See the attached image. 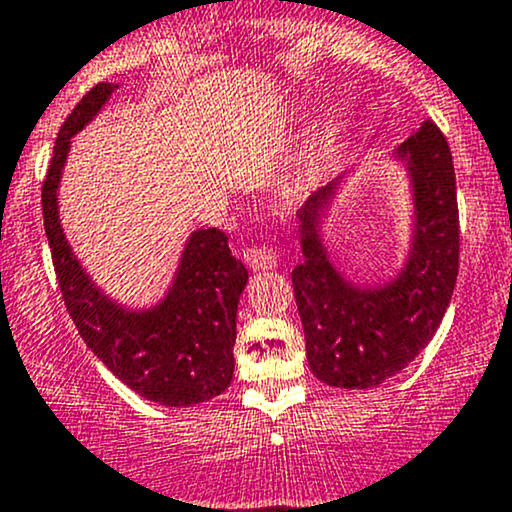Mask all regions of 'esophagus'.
<instances>
[{
	"label": "esophagus",
	"instance_id": "34e87169",
	"mask_svg": "<svg viewBox=\"0 0 512 512\" xmlns=\"http://www.w3.org/2000/svg\"><path fill=\"white\" fill-rule=\"evenodd\" d=\"M246 266L254 268V271H273L278 266V256H275L273 249L268 246H249L244 251Z\"/></svg>",
	"mask_w": 512,
	"mask_h": 512
}]
</instances>
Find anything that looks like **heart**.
Wrapping results in <instances>:
<instances>
[{
	"instance_id": "heart-1",
	"label": "heart",
	"mask_w": 512,
	"mask_h": 512,
	"mask_svg": "<svg viewBox=\"0 0 512 512\" xmlns=\"http://www.w3.org/2000/svg\"><path fill=\"white\" fill-rule=\"evenodd\" d=\"M312 166H314V149H304L300 162H297V171H295L297 179H307Z\"/></svg>"
}]
</instances>
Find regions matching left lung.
I'll return each instance as SVG.
<instances>
[{"label": "left lung", "instance_id": "8db88e82", "mask_svg": "<svg viewBox=\"0 0 512 512\" xmlns=\"http://www.w3.org/2000/svg\"><path fill=\"white\" fill-rule=\"evenodd\" d=\"M394 159L411 188V241L404 266L384 283H355L321 237V222L346 176L326 183L300 210L304 261L292 271L309 370L341 389H370L404 370L438 331L459 268L455 166L445 135L426 123Z\"/></svg>", "mask_w": 512, "mask_h": 512}]
</instances>
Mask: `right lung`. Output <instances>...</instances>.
<instances>
[{"label":"right lung","mask_w":512,"mask_h":512,"mask_svg":"<svg viewBox=\"0 0 512 512\" xmlns=\"http://www.w3.org/2000/svg\"><path fill=\"white\" fill-rule=\"evenodd\" d=\"M116 89L118 84H96L57 132L43 183L45 234L62 300L91 353L132 392L183 409L232 384L237 307L249 273L229 251L227 234L215 227L191 232L169 290L152 307H125L84 271L62 229L57 188L72 137L99 116Z\"/></svg>","instance_id":"right-lung-1"}]
</instances>
